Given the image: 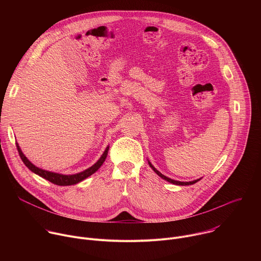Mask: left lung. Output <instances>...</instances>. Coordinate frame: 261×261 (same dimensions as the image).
Returning <instances> with one entry per match:
<instances>
[{
  "label": "left lung",
  "instance_id": "1",
  "mask_svg": "<svg viewBox=\"0 0 261 261\" xmlns=\"http://www.w3.org/2000/svg\"><path fill=\"white\" fill-rule=\"evenodd\" d=\"M148 165H150V166L152 167V169H153L160 177H162L163 179H165V180H167V181H169V182H171V184H174V185H178V186H188V185H193V184L197 182V181L200 179V178H198V179H195V180H192V181H178V180H174V179H171V178L165 176V175L162 174L160 171H158V170L152 165V163H151L150 161H148Z\"/></svg>",
  "mask_w": 261,
  "mask_h": 261
}]
</instances>
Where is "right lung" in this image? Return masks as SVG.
Here are the masks:
<instances>
[{
  "mask_svg": "<svg viewBox=\"0 0 261 261\" xmlns=\"http://www.w3.org/2000/svg\"><path fill=\"white\" fill-rule=\"evenodd\" d=\"M16 147H17V151H18V154L22 160V162L24 163V165L31 170L33 171L34 173L38 174L39 176H42L43 178L49 180L50 182L55 184V185H58V186H70V185H75L82 180H84L85 178L89 177L90 175H92L94 172H96L100 167L101 165L104 163L106 157H107V153H108V150H109V146H107L105 148L104 153L102 154V156L100 157V159L93 165L91 166L90 168L82 171V172H79L76 174H62V173H56V172H51V171H47V170H44V169H41L39 167L35 166L32 162H30L28 160V158L23 155V153L21 152L20 147L18 145V143L16 142Z\"/></svg>",
  "mask_w": 261,
  "mask_h": 261,
  "instance_id": "right-lung-1",
  "label": "right lung"
}]
</instances>
